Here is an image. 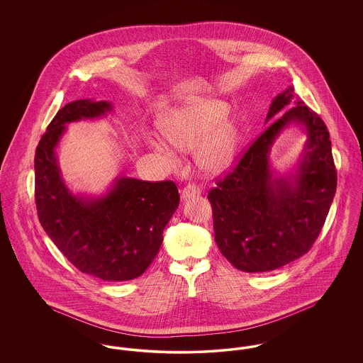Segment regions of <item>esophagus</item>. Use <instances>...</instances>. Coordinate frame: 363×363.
I'll list each match as a JSON object with an SVG mask.
<instances>
[{
	"instance_id": "esophagus-1",
	"label": "esophagus",
	"mask_w": 363,
	"mask_h": 363,
	"mask_svg": "<svg viewBox=\"0 0 363 363\" xmlns=\"http://www.w3.org/2000/svg\"><path fill=\"white\" fill-rule=\"evenodd\" d=\"M201 194V190L199 186H196L194 184H189L188 186H185L184 190H182V193H181V199L184 200V201H186V200H189L191 197H196V196H200Z\"/></svg>"
}]
</instances>
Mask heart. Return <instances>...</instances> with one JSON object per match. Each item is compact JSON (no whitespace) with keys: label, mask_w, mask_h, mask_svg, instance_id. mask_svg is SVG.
<instances>
[{"label":"heart","mask_w":363,"mask_h":363,"mask_svg":"<svg viewBox=\"0 0 363 363\" xmlns=\"http://www.w3.org/2000/svg\"><path fill=\"white\" fill-rule=\"evenodd\" d=\"M227 113L228 106L213 98L167 108L160 114L157 128L171 145L156 138H147V144L173 167L179 164L174 147L185 152L196 149V164L203 173H225L233 164L240 145V128L234 120L225 118Z\"/></svg>","instance_id":"1"}]
</instances>
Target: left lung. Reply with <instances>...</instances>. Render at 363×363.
<instances>
[{
  "instance_id": "8db88e82",
  "label": "left lung",
  "mask_w": 363,
  "mask_h": 363,
  "mask_svg": "<svg viewBox=\"0 0 363 363\" xmlns=\"http://www.w3.org/2000/svg\"><path fill=\"white\" fill-rule=\"evenodd\" d=\"M283 108L288 110L277 118ZM271 120L233 172L208 193L218 247L245 272L274 271L303 256L317 240L336 191L327 126L296 99L293 86L274 98L265 123ZM291 124L307 140L294 169L281 174L272 167L270 151Z\"/></svg>"
}]
</instances>
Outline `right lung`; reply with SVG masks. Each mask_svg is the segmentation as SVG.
<instances>
[{
  "label": "right lung",
  "instance_id": "add662e5",
  "mask_svg": "<svg viewBox=\"0 0 363 363\" xmlns=\"http://www.w3.org/2000/svg\"><path fill=\"white\" fill-rule=\"evenodd\" d=\"M113 108L107 101L79 99L55 114L35 152V203L43 230L79 271L125 281L144 274L155 259L179 194L172 181L122 175L101 194L69 189L57 156L67 126L98 120Z\"/></svg>",
  "mask_w": 363,
  "mask_h": 363
}]
</instances>
